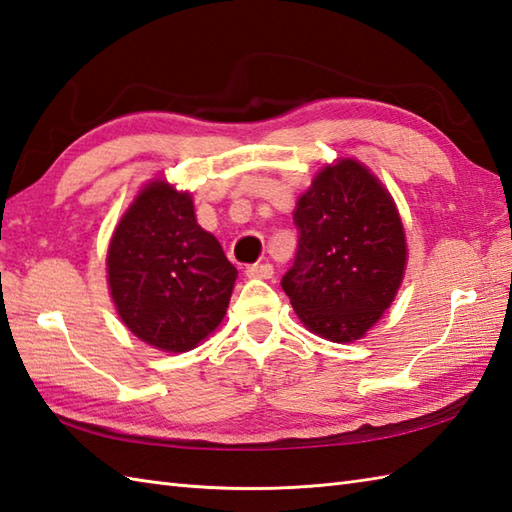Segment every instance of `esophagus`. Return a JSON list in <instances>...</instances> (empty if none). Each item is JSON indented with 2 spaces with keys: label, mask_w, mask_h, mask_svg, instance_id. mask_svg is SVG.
Wrapping results in <instances>:
<instances>
[{
  "label": "esophagus",
  "mask_w": 512,
  "mask_h": 512,
  "mask_svg": "<svg viewBox=\"0 0 512 512\" xmlns=\"http://www.w3.org/2000/svg\"><path fill=\"white\" fill-rule=\"evenodd\" d=\"M245 274H247V278H263V280H267V278L274 276V267H271L269 263L247 265L245 267Z\"/></svg>",
  "instance_id": "obj_1"
}]
</instances>
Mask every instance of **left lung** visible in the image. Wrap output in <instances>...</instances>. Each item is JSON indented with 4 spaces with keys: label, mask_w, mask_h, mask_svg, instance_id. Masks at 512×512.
Masks as SVG:
<instances>
[{
    "label": "left lung",
    "mask_w": 512,
    "mask_h": 512,
    "mask_svg": "<svg viewBox=\"0 0 512 512\" xmlns=\"http://www.w3.org/2000/svg\"><path fill=\"white\" fill-rule=\"evenodd\" d=\"M298 249L280 280L298 318L331 342L364 336L402 283L406 243L391 194L358 161L322 170L296 203Z\"/></svg>",
    "instance_id": "1"
}]
</instances>
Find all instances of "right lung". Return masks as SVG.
<instances>
[{
	"instance_id": "1",
	"label": "right lung",
	"mask_w": 512,
	"mask_h": 512,
	"mask_svg": "<svg viewBox=\"0 0 512 512\" xmlns=\"http://www.w3.org/2000/svg\"><path fill=\"white\" fill-rule=\"evenodd\" d=\"M236 267L196 223L190 194L150 183L108 249L110 294L134 336L163 351H190L223 320Z\"/></svg>"
}]
</instances>
